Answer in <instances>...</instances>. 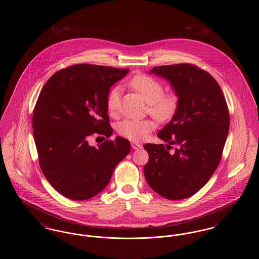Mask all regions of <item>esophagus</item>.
<instances>
[{
	"label": "esophagus",
	"mask_w": 259,
	"mask_h": 259,
	"mask_svg": "<svg viewBox=\"0 0 259 259\" xmlns=\"http://www.w3.org/2000/svg\"><path fill=\"white\" fill-rule=\"evenodd\" d=\"M131 147L133 149H139V148H143V146L141 144H138V143H131Z\"/></svg>",
	"instance_id": "obj_1"
}]
</instances>
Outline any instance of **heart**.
Wrapping results in <instances>:
<instances>
[{
	"instance_id": "obj_1",
	"label": "heart",
	"mask_w": 259,
	"mask_h": 259,
	"mask_svg": "<svg viewBox=\"0 0 259 259\" xmlns=\"http://www.w3.org/2000/svg\"><path fill=\"white\" fill-rule=\"evenodd\" d=\"M129 85L148 103V111L160 121L170 120L179 106V97L176 93L164 94L160 82L147 74H136L129 81ZM120 88L114 87L107 98V109L111 115H115L120 105ZM155 123L151 119H126L116 125V131L124 138L140 142L145 140L154 130Z\"/></svg>"
}]
</instances>
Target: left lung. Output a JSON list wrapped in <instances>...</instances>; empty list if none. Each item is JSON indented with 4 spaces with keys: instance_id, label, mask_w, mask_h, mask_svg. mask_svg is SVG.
Listing matches in <instances>:
<instances>
[{
    "instance_id": "left-lung-1",
    "label": "left lung",
    "mask_w": 259,
    "mask_h": 259,
    "mask_svg": "<svg viewBox=\"0 0 259 259\" xmlns=\"http://www.w3.org/2000/svg\"><path fill=\"white\" fill-rule=\"evenodd\" d=\"M149 73L170 81L179 106L157 134L167 148L177 146L175 152L146 144L145 178L162 197L182 200L194 195L217 170L229 131L228 107L217 80L194 65L159 66Z\"/></svg>"
}]
</instances>
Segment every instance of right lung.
<instances>
[{"label":"right lung","mask_w":259,"mask_h":259,"mask_svg":"<svg viewBox=\"0 0 259 259\" xmlns=\"http://www.w3.org/2000/svg\"><path fill=\"white\" fill-rule=\"evenodd\" d=\"M128 72L77 64L58 71L42 87L33 112V135L40 169L63 196L75 201L94 197L130 152V142L121 137L98 148L88 144L95 133L112 134L107 98L111 87Z\"/></svg>","instance_id":"right-lung-1"}]
</instances>
